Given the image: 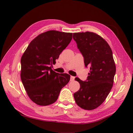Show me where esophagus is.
Returning <instances> with one entry per match:
<instances>
[{
    "label": "esophagus",
    "mask_w": 133,
    "mask_h": 133,
    "mask_svg": "<svg viewBox=\"0 0 133 133\" xmlns=\"http://www.w3.org/2000/svg\"><path fill=\"white\" fill-rule=\"evenodd\" d=\"M74 79H75V77H74V76H70V81H71V82L74 81Z\"/></svg>",
    "instance_id": "34e87169"
}]
</instances>
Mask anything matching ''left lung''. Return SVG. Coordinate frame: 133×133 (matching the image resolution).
<instances>
[{
    "instance_id": "left-lung-1",
    "label": "left lung",
    "mask_w": 133,
    "mask_h": 133,
    "mask_svg": "<svg viewBox=\"0 0 133 133\" xmlns=\"http://www.w3.org/2000/svg\"><path fill=\"white\" fill-rule=\"evenodd\" d=\"M73 37L85 67L90 66L87 80L75 79L80 87L74 94V99L80 108L92 110L104 102L113 85L116 67L112 50L105 40L92 32L75 33Z\"/></svg>"
}]
</instances>
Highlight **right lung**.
<instances>
[{"label":"right lung","mask_w":133,"mask_h":133,"mask_svg":"<svg viewBox=\"0 0 133 133\" xmlns=\"http://www.w3.org/2000/svg\"><path fill=\"white\" fill-rule=\"evenodd\" d=\"M72 33L49 30L32 41L21 58V77L30 99L42 106L56 102L60 90L70 80L68 74H59L51 66L70 43Z\"/></svg>","instance_id":"add662e5"}]
</instances>
